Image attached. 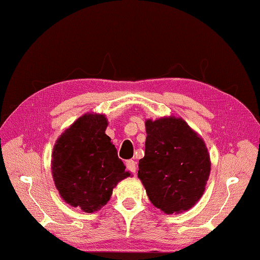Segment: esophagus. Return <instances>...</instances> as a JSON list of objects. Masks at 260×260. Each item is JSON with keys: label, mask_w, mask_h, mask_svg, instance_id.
<instances>
[{"label": "esophagus", "mask_w": 260, "mask_h": 260, "mask_svg": "<svg viewBox=\"0 0 260 260\" xmlns=\"http://www.w3.org/2000/svg\"><path fill=\"white\" fill-rule=\"evenodd\" d=\"M126 167H127V170L129 171V172H132V173L136 172V162L134 160H127L126 161Z\"/></svg>", "instance_id": "34e87169"}]
</instances>
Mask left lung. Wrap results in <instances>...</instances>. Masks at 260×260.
Segmentation results:
<instances>
[{
  "instance_id": "8db88e82",
  "label": "left lung",
  "mask_w": 260,
  "mask_h": 260,
  "mask_svg": "<svg viewBox=\"0 0 260 260\" xmlns=\"http://www.w3.org/2000/svg\"><path fill=\"white\" fill-rule=\"evenodd\" d=\"M146 131L138 177L149 200L167 214L189 210L203 195L210 175L204 141L186 121L174 117L147 120Z\"/></svg>"
}]
</instances>
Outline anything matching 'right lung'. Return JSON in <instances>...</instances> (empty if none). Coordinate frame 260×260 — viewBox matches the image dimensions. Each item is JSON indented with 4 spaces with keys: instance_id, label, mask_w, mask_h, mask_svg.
Wrapping results in <instances>:
<instances>
[{
    "instance_id": "right-lung-1",
    "label": "right lung",
    "mask_w": 260,
    "mask_h": 260,
    "mask_svg": "<svg viewBox=\"0 0 260 260\" xmlns=\"http://www.w3.org/2000/svg\"><path fill=\"white\" fill-rule=\"evenodd\" d=\"M103 114H85L59 136L52 151V178L61 199L91 213L108 203L112 189L129 177Z\"/></svg>"
}]
</instances>
